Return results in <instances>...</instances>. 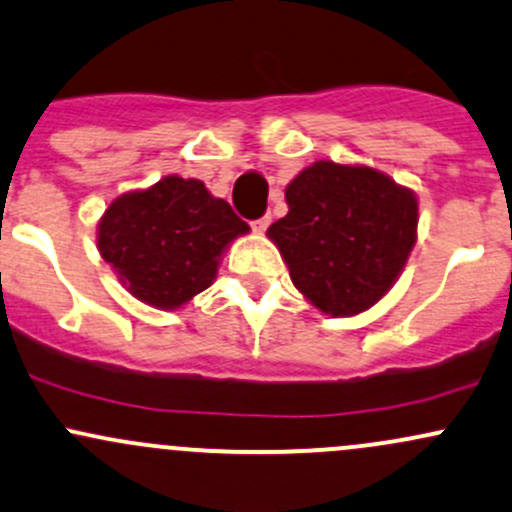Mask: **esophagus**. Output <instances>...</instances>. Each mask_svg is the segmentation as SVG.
Instances as JSON below:
<instances>
[{
  "label": "esophagus",
  "mask_w": 512,
  "mask_h": 512,
  "mask_svg": "<svg viewBox=\"0 0 512 512\" xmlns=\"http://www.w3.org/2000/svg\"><path fill=\"white\" fill-rule=\"evenodd\" d=\"M270 223H272V215L267 213V215H262V218L252 220V230H255V233H265V230L270 228Z\"/></svg>",
  "instance_id": "obj_1"
}]
</instances>
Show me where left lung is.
<instances>
[{"label": "left lung", "instance_id": "1", "mask_svg": "<svg viewBox=\"0 0 512 512\" xmlns=\"http://www.w3.org/2000/svg\"><path fill=\"white\" fill-rule=\"evenodd\" d=\"M284 196L289 213L270 225L267 238L294 287L333 319L378 304L417 242L414 191L373 166L314 161Z\"/></svg>", "mask_w": 512, "mask_h": 512}]
</instances>
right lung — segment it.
I'll return each instance as SVG.
<instances>
[{
  "label": "right lung",
  "mask_w": 512,
  "mask_h": 512,
  "mask_svg": "<svg viewBox=\"0 0 512 512\" xmlns=\"http://www.w3.org/2000/svg\"><path fill=\"white\" fill-rule=\"evenodd\" d=\"M247 233L250 225L203 181L171 174L107 206L98 250L134 299L171 311L211 287L223 252Z\"/></svg>",
  "instance_id": "right-lung-1"
}]
</instances>
